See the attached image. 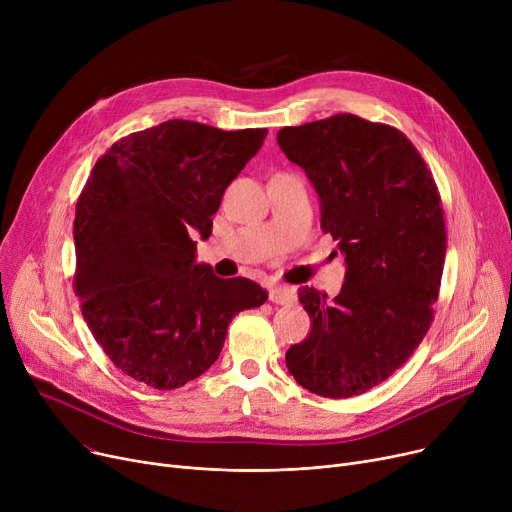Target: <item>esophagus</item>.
<instances>
[{
  "label": "esophagus",
  "instance_id": "34e87169",
  "mask_svg": "<svg viewBox=\"0 0 512 512\" xmlns=\"http://www.w3.org/2000/svg\"><path fill=\"white\" fill-rule=\"evenodd\" d=\"M294 299H297V294H294V288H290V286L278 284V286L270 288V301L276 305H290V303H294Z\"/></svg>",
  "mask_w": 512,
  "mask_h": 512
}]
</instances>
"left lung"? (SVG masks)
Here are the masks:
<instances>
[{"label":"left lung","instance_id":"left-lung-1","mask_svg":"<svg viewBox=\"0 0 512 512\" xmlns=\"http://www.w3.org/2000/svg\"><path fill=\"white\" fill-rule=\"evenodd\" d=\"M321 199V230L336 240L346 276L334 301L299 288L309 336L286 351L303 388L359 396L407 363L434 321L446 255L440 191L398 128L336 114L278 132Z\"/></svg>","mask_w":512,"mask_h":512}]
</instances>
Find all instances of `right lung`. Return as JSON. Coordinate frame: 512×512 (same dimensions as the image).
<instances>
[{
  "instance_id": "right-lung-1",
  "label": "right lung",
  "mask_w": 512,
  "mask_h": 512,
  "mask_svg": "<svg viewBox=\"0 0 512 512\" xmlns=\"http://www.w3.org/2000/svg\"><path fill=\"white\" fill-rule=\"evenodd\" d=\"M267 130L168 120L107 149L76 201L74 292L116 369L176 390L220 357L230 321L261 307L249 278L222 280L195 263L228 184Z\"/></svg>"
}]
</instances>
